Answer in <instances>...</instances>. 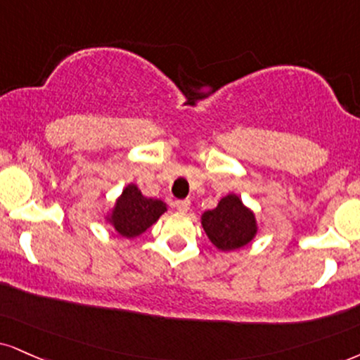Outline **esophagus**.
<instances>
[{"label": "esophagus", "mask_w": 360, "mask_h": 360, "mask_svg": "<svg viewBox=\"0 0 360 360\" xmlns=\"http://www.w3.org/2000/svg\"><path fill=\"white\" fill-rule=\"evenodd\" d=\"M174 206L179 213H188L189 206H191V201H189V199H183V201H176Z\"/></svg>", "instance_id": "esophagus-1"}]
</instances>
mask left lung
<instances>
[{
  "mask_svg": "<svg viewBox=\"0 0 360 360\" xmlns=\"http://www.w3.org/2000/svg\"><path fill=\"white\" fill-rule=\"evenodd\" d=\"M201 226L207 240L223 253L241 250L258 235L257 216L235 193L219 199L214 210L205 211Z\"/></svg>",
  "mask_w": 360,
  "mask_h": 360,
  "instance_id": "left-lung-1",
  "label": "left lung"
}]
</instances>
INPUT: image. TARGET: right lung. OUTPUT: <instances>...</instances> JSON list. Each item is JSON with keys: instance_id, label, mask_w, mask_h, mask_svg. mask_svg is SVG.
Returning a JSON list of instances; mask_svg holds the SVG:
<instances>
[{"instance_id": "1", "label": "right lung", "mask_w": 360, "mask_h": 360, "mask_svg": "<svg viewBox=\"0 0 360 360\" xmlns=\"http://www.w3.org/2000/svg\"><path fill=\"white\" fill-rule=\"evenodd\" d=\"M166 211V202L144 196L139 186L131 183L122 189L103 219L117 235L134 240L146 233L154 223H158V219Z\"/></svg>"}]
</instances>
